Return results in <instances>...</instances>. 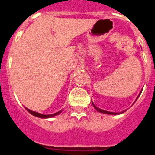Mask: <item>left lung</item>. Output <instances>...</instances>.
<instances>
[{
    "instance_id": "8db88e82",
    "label": "left lung",
    "mask_w": 155,
    "mask_h": 155,
    "mask_svg": "<svg viewBox=\"0 0 155 155\" xmlns=\"http://www.w3.org/2000/svg\"><path fill=\"white\" fill-rule=\"evenodd\" d=\"M93 106H94V108L95 109H96L97 111H98V112H100V113H105V114H111V115L119 114V113H111V112H108V111H105V110H102V109H98V108L96 107V106H95V105H94V104H93ZM124 112H125V111H124V112H122V113H124Z\"/></svg>"
}]
</instances>
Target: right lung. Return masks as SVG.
Wrapping results in <instances>:
<instances>
[{
	"mask_svg": "<svg viewBox=\"0 0 155 155\" xmlns=\"http://www.w3.org/2000/svg\"><path fill=\"white\" fill-rule=\"evenodd\" d=\"M26 109L28 113H31V115H33V116H36V117H39V118H50V117H53V116H57V115L60 114V113L62 112V111H59V112H57V113H53V114H51V115H42V114H40V113H36V112H33V111L30 110V109H28L27 108H26Z\"/></svg>",
	"mask_w": 155,
	"mask_h": 155,
	"instance_id": "add662e5",
	"label": "right lung"
}]
</instances>
